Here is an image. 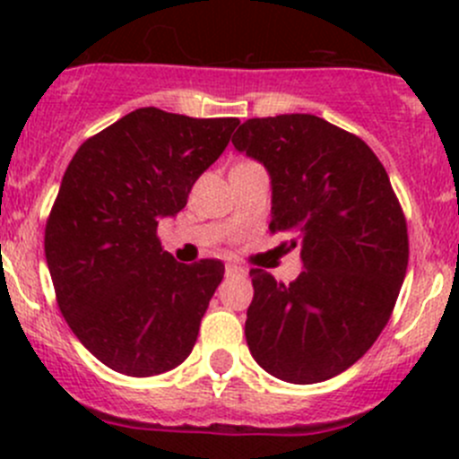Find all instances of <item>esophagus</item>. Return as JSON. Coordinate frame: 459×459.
<instances>
[{
	"label": "esophagus",
	"mask_w": 459,
	"mask_h": 459,
	"mask_svg": "<svg viewBox=\"0 0 459 459\" xmlns=\"http://www.w3.org/2000/svg\"><path fill=\"white\" fill-rule=\"evenodd\" d=\"M244 268L242 266H235V264H226V277H233V275H244Z\"/></svg>",
	"instance_id": "esophagus-1"
}]
</instances>
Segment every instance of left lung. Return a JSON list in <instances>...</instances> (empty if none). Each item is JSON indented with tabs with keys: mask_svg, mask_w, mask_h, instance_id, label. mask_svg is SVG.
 I'll return each mask as SVG.
<instances>
[{
	"mask_svg": "<svg viewBox=\"0 0 459 459\" xmlns=\"http://www.w3.org/2000/svg\"><path fill=\"white\" fill-rule=\"evenodd\" d=\"M239 152L271 175L273 233L302 248L284 284L251 268L247 344L266 373L316 384L353 367L391 317L409 266V233L382 161L353 133L316 115L247 119Z\"/></svg>",
	"mask_w": 459,
	"mask_h": 459,
	"instance_id": "1",
	"label": "left lung"
}]
</instances>
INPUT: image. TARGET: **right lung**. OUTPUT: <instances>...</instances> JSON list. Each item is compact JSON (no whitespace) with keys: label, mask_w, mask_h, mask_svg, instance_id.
Here are the masks:
<instances>
[{"label":"right lung","mask_w":459,"mask_h":459,"mask_svg":"<svg viewBox=\"0 0 459 459\" xmlns=\"http://www.w3.org/2000/svg\"><path fill=\"white\" fill-rule=\"evenodd\" d=\"M238 124L148 106L86 140L68 164L46 221V262L64 319L113 371L151 377L191 355L224 264H179L157 226L186 206Z\"/></svg>","instance_id":"add662e5"}]
</instances>
